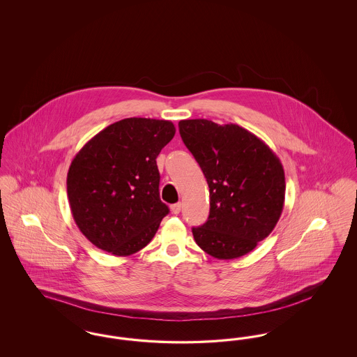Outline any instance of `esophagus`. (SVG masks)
<instances>
[{"mask_svg": "<svg viewBox=\"0 0 357 357\" xmlns=\"http://www.w3.org/2000/svg\"><path fill=\"white\" fill-rule=\"evenodd\" d=\"M181 207H182L181 204H171V213L172 214H179L181 213Z\"/></svg>", "mask_w": 357, "mask_h": 357, "instance_id": "1", "label": "esophagus"}]
</instances>
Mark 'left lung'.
Here are the masks:
<instances>
[{
  "instance_id": "obj_1",
  "label": "left lung",
  "mask_w": 357,
  "mask_h": 357,
  "mask_svg": "<svg viewBox=\"0 0 357 357\" xmlns=\"http://www.w3.org/2000/svg\"><path fill=\"white\" fill-rule=\"evenodd\" d=\"M210 191V214L192 227L197 245L218 259L252 252L273 231L285 201L284 167L265 142L237 124L179 121Z\"/></svg>"
}]
</instances>
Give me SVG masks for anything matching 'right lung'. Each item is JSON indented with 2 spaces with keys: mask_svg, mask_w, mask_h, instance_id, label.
Instances as JSON below:
<instances>
[{
  "mask_svg": "<svg viewBox=\"0 0 357 357\" xmlns=\"http://www.w3.org/2000/svg\"><path fill=\"white\" fill-rule=\"evenodd\" d=\"M175 135L169 120H120L86 142L67 176L69 206L96 248L126 257L150 243L169 207L160 201L156 158Z\"/></svg>",
  "mask_w": 357,
  "mask_h": 357,
  "instance_id": "right-lung-1",
  "label": "right lung"
}]
</instances>
